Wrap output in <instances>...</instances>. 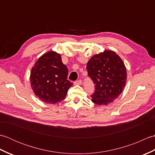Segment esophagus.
<instances>
[{"instance_id": "34e87169", "label": "esophagus", "mask_w": 155, "mask_h": 155, "mask_svg": "<svg viewBox=\"0 0 155 155\" xmlns=\"http://www.w3.org/2000/svg\"><path fill=\"white\" fill-rule=\"evenodd\" d=\"M74 84H76V85H77V84H82V80L79 79L78 81H76L74 82Z\"/></svg>"}]
</instances>
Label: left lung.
<instances>
[{
    "instance_id": "obj_1",
    "label": "left lung",
    "mask_w": 155,
    "mask_h": 155,
    "mask_svg": "<svg viewBox=\"0 0 155 155\" xmlns=\"http://www.w3.org/2000/svg\"><path fill=\"white\" fill-rule=\"evenodd\" d=\"M87 69L94 84V92L91 95L94 104L107 105L123 92L127 81L126 67L114 52L104 51L94 55L88 62Z\"/></svg>"
}]
</instances>
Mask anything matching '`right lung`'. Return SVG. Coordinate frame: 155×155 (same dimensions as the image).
<instances>
[{
    "mask_svg": "<svg viewBox=\"0 0 155 155\" xmlns=\"http://www.w3.org/2000/svg\"><path fill=\"white\" fill-rule=\"evenodd\" d=\"M68 68L61 55L54 51L44 54L36 62L31 72L35 94L45 103L55 104L64 100L72 83L67 80Z\"/></svg>",
    "mask_w": 155,
    "mask_h": 155,
    "instance_id": "add662e5",
    "label": "right lung"
}]
</instances>
